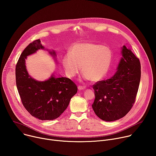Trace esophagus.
I'll list each match as a JSON object with an SVG mask.
<instances>
[{
	"instance_id": "34e87169",
	"label": "esophagus",
	"mask_w": 156,
	"mask_h": 156,
	"mask_svg": "<svg viewBox=\"0 0 156 156\" xmlns=\"http://www.w3.org/2000/svg\"><path fill=\"white\" fill-rule=\"evenodd\" d=\"M78 89L79 90H83V89H85V87L84 86H78Z\"/></svg>"
}]
</instances>
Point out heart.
Listing matches in <instances>:
<instances>
[{
    "mask_svg": "<svg viewBox=\"0 0 156 156\" xmlns=\"http://www.w3.org/2000/svg\"><path fill=\"white\" fill-rule=\"evenodd\" d=\"M70 53L62 58L67 76L75 77L80 73L82 66L83 78L94 82L105 77L112 61V53L109 47L92 42L76 44L70 49Z\"/></svg>",
    "mask_w": 156,
    "mask_h": 156,
    "instance_id": "1",
    "label": "heart"
}]
</instances>
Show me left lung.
<instances>
[{
	"mask_svg": "<svg viewBox=\"0 0 156 156\" xmlns=\"http://www.w3.org/2000/svg\"><path fill=\"white\" fill-rule=\"evenodd\" d=\"M122 57L111 79L93 85L95 99L92 109L101 119L111 122L124 117L133 107L140 80L139 59L124 45Z\"/></svg>",
	"mask_w": 156,
	"mask_h": 156,
	"instance_id": "1",
	"label": "left lung"
}]
</instances>
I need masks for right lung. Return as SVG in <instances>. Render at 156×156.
Wrapping results in <instances>:
<instances>
[{
    "instance_id": "add662e5",
    "label": "right lung",
    "mask_w": 156,
    "mask_h": 156,
    "mask_svg": "<svg viewBox=\"0 0 156 156\" xmlns=\"http://www.w3.org/2000/svg\"><path fill=\"white\" fill-rule=\"evenodd\" d=\"M44 49L40 39L26 47L16 66V80L22 103L29 113L42 121H51L67 109L71 98L77 92V87L66 77L56 78L52 74L48 80L41 82L29 75L26 67L27 56ZM49 53L55 55L54 51Z\"/></svg>"
}]
</instances>
